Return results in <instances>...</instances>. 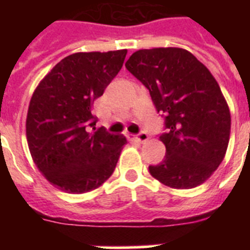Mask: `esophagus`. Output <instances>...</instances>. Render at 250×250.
Here are the masks:
<instances>
[{"instance_id":"obj_1","label":"esophagus","mask_w":250,"mask_h":250,"mask_svg":"<svg viewBox=\"0 0 250 250\" xmlns=\"http://www.w3.org/2000/svg\"><path fill=\"white\" fill-rule=\"evenodd\" d=\"M131 140L133 141H137V143H145V141H148L149 136L146 132H140L137 133V135H131Z\"/></svg>"}]
</instances>
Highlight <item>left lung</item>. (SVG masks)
<instances>
[{"label":"left lung","instance_id":"obj_1","mask_svg":"<svg viewBox=\"0 0 250 250\" xmlns=\"http://www.w3.org/2000/svg\"><path fill=\"white\" fill-rule=\"evenodd\" d=\"M125 68L149 89L158 113L165 115L164 161L149 166L158 182L189 189L211 176L225 158L231 114L211 72L186 49H141Z\"/></svg>","mask_w":250,"mask_h":250}]
</instances>
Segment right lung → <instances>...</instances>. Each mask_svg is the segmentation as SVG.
<instances>
[{"label": "right lung", "mask_w": 250, "mask_h": 250, "mask_svg": "<svg viewBox=\"0 0 250 250\" xmlns=\"http://www.w3.org/2000/svg\"><path fill=\"white\" fill-rule=\"evenodd\" d=\"M127 50L75 53L41 80L31 98L25 133L41 174L67 193H85L114 172L125 136L96 129L92 105L121 71Z\"/></svg>", "instance_id": "obj_1"}]
</instances>
